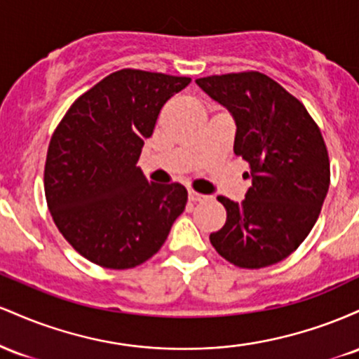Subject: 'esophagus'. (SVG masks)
<instances>
[{
  "instance_id": "1",
  "label": "esophagus",
  "mask_w": 359,
  "mask_h": 359,
  "mask_svg": "<svg viewBox=\"0 0 359 359\" xmlns=\"http://www.w3.org/2000/svg\"><path fill=\"white\" fill-rule=\"evenodd\" d=\"M189 201H191V203H199V201H204L205 199V196L204 194H199V192H196V191H189Z\"/></svg>"
}]
</instances>
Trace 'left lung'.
I'll return each instance as SVG.
<instances>
[{"instance_id":"1","label":"left lung","mask_w":359,"mask_h":359,"mask_svg":"<svg viewBox=\"0 0 359 359\" xmlns=\"http://www.w3.org/2000/svg\"><path fill=\"white\" fill-rule=\"evenodd\" d=\"M236 123L234 154L250 163L243 203L217 197L228 217L209 240L240 269L285 259L314 228L329 191V156L319 126L297 97L259 72L197 79Z\"/></svg>"}]
</instances>
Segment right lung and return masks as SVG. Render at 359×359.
I'll use <instances>...</instances> for the list:
<instances>
[{
    "label": "right lung",
    "instance_id": "1",
    "mask_svg": "<svg viewBox=\"0 0 359 359\" xmlns=\"http://www.w3.org/2000/svg\"><path fill=\"white\" fill-rule=\"evenodd\" d=\"M189 77L109 74L69 108L45 162V197L62 236L104 269L142 265L187 204L180 184L148 182L137 162L160 109Z\"/></svg>",
    "mask_w": 359,
    "mask_h": 359
}]
</instances>
